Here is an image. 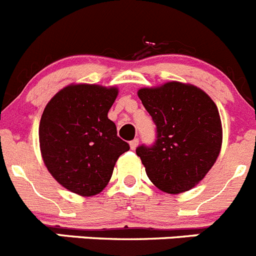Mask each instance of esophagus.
<instances>
[{
    "label": "esophagus",
    "instance_id": "1",
    "mask_svg": "<svg viewBox=\"0 0 256 256\" xmlns=\"http://www.w3.org/2000/svg\"><path fill=\"white\" fill-rule=\"evenodd\" d=\"M138 142H140V140H138L137 138H134V140H130V148H132V150H136V147L138 146Z\"/></svg>",
    "mask_w": 256,
    "mask_h": 256
}]
</instances>
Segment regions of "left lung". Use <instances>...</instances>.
<instances>
[{"label": "left lung", "instance_id": "obj_1", "mask_svg": "<svg viewBox=\"0 0 256 256\" xmlns=\"http://www.w3.org/2000/svg\"><path fill=\"white\" fill-rule=\"evenodd\" d=\"M138 98L156 124L154 144L136 150L147 176L168 194L189 190L207 175L221 151L218 109L204 91L176 81L140 88Z\"/></svg>", "mask_w": 256, "mask_h": 256}]
</instances>
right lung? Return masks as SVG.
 I'll list each match as a JSON object with an SVG mask.
<instances>
[{"label":"right lung","instance_id":"right-lung-1","mask_svg":"<svg viewBox=\"0 0 256 256\" xmlns=\"http://www.w3.org/2000/svg\"><path fill=\"white\" fill-rule=\"evenodd\" d=\"M116 96V88L70 85L44 109L39 124L43 161L52 176L72 193L99 194L119 156L130 150L108 118Z\"/></svg>","mask_w":256,"mask_h":256}]
</instances>
